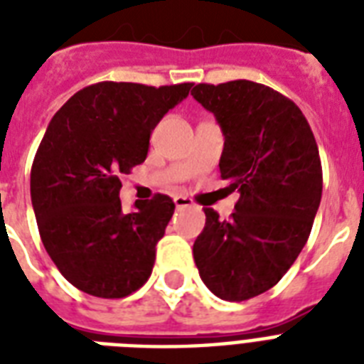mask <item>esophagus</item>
I'll return each mask as SVG.
<instances>
[{
  "instance_id": "1",
  "label": "esophagus",
  "mask_w": 364,
  "mask_h": 364,
  "mask_svg": "<svg viewBox=\"0 0 364 364\" xmlns=\"http://www.w3.org/2000/svg\"><path fill=\"white\" fill-rule=\"evenodd\" d=\"M173 202H176L177 210H183V208H191V205H193V200L187 198V196H176Z\"/></svg>"
}]
</instances>
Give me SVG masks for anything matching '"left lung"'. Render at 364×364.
Masks as SVG:
<instances>
[{
  "label": "left lung",
  "instance_id": "left-lung-1",
  "mask_svg": "<svg viewBox=\"0 0 364 364\" xmlns=\"http://www.w3.org/2000/svg\"><path fill=\"white\" fill-rule=\"evenodd\" d=\"M194 100L225 136L219 170L240 200L228 221L205 208L193 255L202 282L242 302L272 289L308 242L321 202L316 137L294 102L259 82H200Z\"/></svg>",
  "mask_w": 364,
  "mask_h": 364
}]
</instances>
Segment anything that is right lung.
Here are the masks:
<instances>
[{
    "label": "right lung",
    "mask_w": 364,
    "mask_h": 364,
    "mask_svg": "<svg viewBox=\"0 0 364 364\" xmlns=\"http://www.w3.org/2000/svg\"><path fill=\"white\" fill-rule=\"evenodd\" d=\"M191 87L96 82L48 122L31 166V205L48 257L82 293L122 299L151 276L176 204L154 194L122 213L121 176L147 159L154 126Z\"/></svg>",
    "instance_id": "right-lung-1"
}]
</instances>
